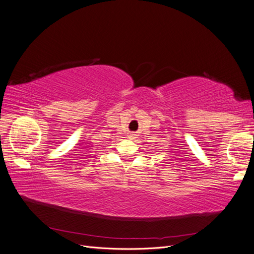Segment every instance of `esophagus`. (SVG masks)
I'll return each instance as SVG.
<instances>
[{"instance_id":"obj_1","label":"esophagus","mask_w":254,"mask_h":254,"mask_svg":"<svg viewBox=\"0 0 254 254\" xmlns=\"http://www.w3.org/2000/svg\"><path fill=\"white\" fill-rule=\"evenodd\" d=\"M131 137H132V136H131Z\"/></svg>"}]
</instances>
